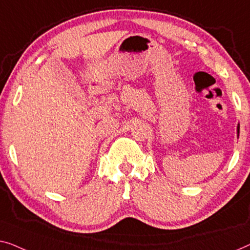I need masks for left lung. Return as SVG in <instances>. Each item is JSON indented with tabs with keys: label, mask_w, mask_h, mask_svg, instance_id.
Returning a JSON list of instances; mask_svg holds the SVG:
<instances>
[{
	"label": "left lung",
	"mask_w": 250,
	"mask_h": 250,
	"mask_svg": "<svg viewBox=\"0 0 250 250\" xmlns=\"http://www.w3.org/2000/svg\"><path fill=\"white\" fill-rule=\"evenodd\" d=\"M239 129H240V126H239V125H238V133H239Z\"/></svg>",
	"instance_id": "left-lung-1"
}]
</instances>
